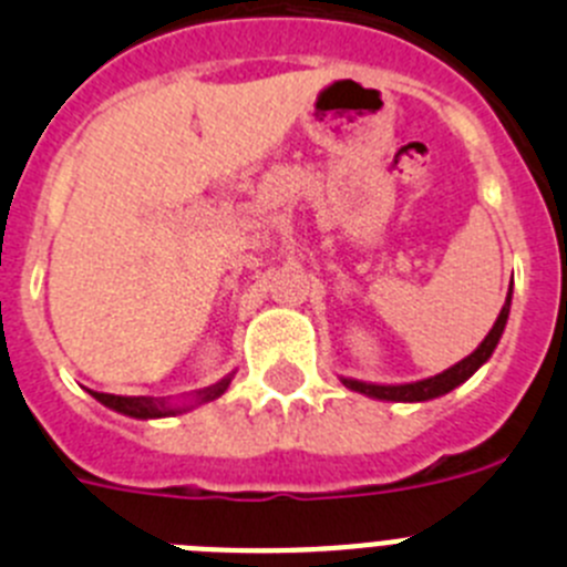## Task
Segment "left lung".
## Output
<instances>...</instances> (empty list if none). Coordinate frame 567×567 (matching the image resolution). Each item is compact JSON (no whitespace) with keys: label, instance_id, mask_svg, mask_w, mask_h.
Instances as JSON below:
<instances>
[{"label":"left lung","instance_id":"obj_1","mask_svg":"<svg viewBox=\"0 0 567 567\" xmlns=\"http://www.w3.org/2000/svg\"><path fill=\"white\" fill-rule=\"evenodd\" d=\"M508 312H511V292L505 298V307L499 309V318L494 320V327L491 332L485 334L483 343L463 358L460 363H454L452 369H445V372L434 374V378H425V380H414V383H398V385H380V383H363V380H352V378H340L343 380L346 389H352V392L365 394V398H374V400H394V403H423V400H434V398H443L449 394L452 389H457L460 383L471 378V374L477 372L480 365L494 354L497 349L499 338L505 332V323H508Z\"/></svg>","mask_w":567,"mask_h":567}]
</instances>
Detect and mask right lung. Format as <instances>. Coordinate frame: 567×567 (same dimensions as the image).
I'll return each instance as SVG.
<instances>
[{"mask_svg": "<svg viewBox=\"0 0 567 567\" xmlns=\"http://www.w3.org/2000/svg\"><path fill=\"white\" fill-rule=\"evenodd\" d=\"M229 380H233V374L224 380H218L215 385H207V389H202V392H195L193 400H189V403H182V405L169 403L167 398H122V394H104V392H90V394H93L99 403L107 405V409H113V412H122V414H127V417H135V420H155V417H169V414L189 412L193 405H202V403H209V400H215V398H221V394L227 392Z\"/></svg>", "mask_w": 567, "mask_h": 567, "instance_id": "add662e5", "label": "right lung"}]
</instances>
